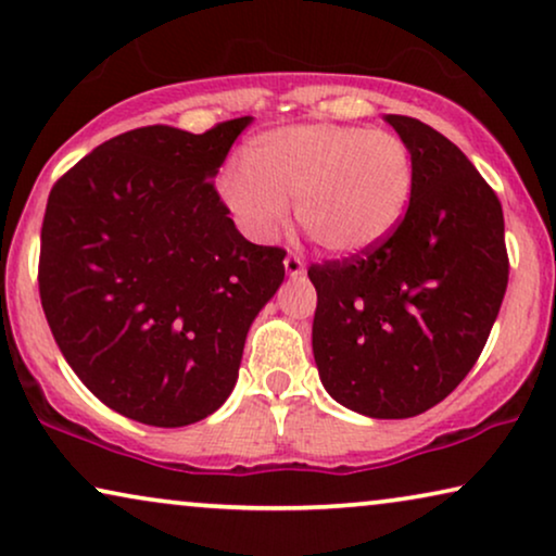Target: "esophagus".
<instances>
[{"label":"esophagus","instance_id":"obj_1","mask_svg":"<svg viewBox=\"0 0 556 556\" xmlns=\"http://www.w3.org/2000/svg\"><path fill=\"white\" fill-rule=\"evenodd\" d=\"M303 270H306V263H303V257L295 255V253H288L286 255V273H288V276L299 278V276H303Z\"/></svg>","mask_w":556,"mask_h":556}]
</instances>
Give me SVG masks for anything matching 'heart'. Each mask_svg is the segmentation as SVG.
Instances as JSON below:
<instances>
[{
    "instance_id": "b5f03b06",
    "label": "heart",
    "mask_w": 556,
    "mask_h": 556,
    "mask_svg": "<svg viewBox=\"0 0 556 556\" xmlns=\"http://www.w3.org/2000/svg\"><path fill=\"white\" fill-rule=\"evenodd\" d=\"M217 187L248 238H276L295 197V215L316 245L359 255L397 230L413 197L415 162L402 136L379 128L283 126L248 141L242 166H227Z\"/></svg>"
}]
</instances>
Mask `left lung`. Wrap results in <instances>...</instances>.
Returning <instances> with one entry per match:
<instances>
[{"instance_id":"1","label":"left lung","mask_w":556,"mask_h":556,"mask_svg":"<svg viewBox=\"0 0 556 556\" xmlns=\"http://www.w3.org/2000/svg\"><path fill=\"white\" fill-rule=\"evenodd\" d=\"M415 187L382 245L311 263L314 359L329 394L377 420L415 417L473 369L508 283L504 212L468 156L409 116Z\"/></svg>"}]
</instances>
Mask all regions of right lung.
Wrapping results in <instances>:
<instances>
[{"label":"right lung","instance_id":"obj_1","mask_svg":"<svg viewBox=\"0 0 556 556\" xmlns=\"http://www.w3.org/2000/svg\"><path fill=\"white\" fill-rule=\"evenodd\" d=\"M248 124L134 128L50 189L45 318L80 382L136 422L181 428L215 413L250 324L283 283L286 250L242 238L212 185Z\"/></svg>","mask_w":556,"mask_h":556}]
</instances>
